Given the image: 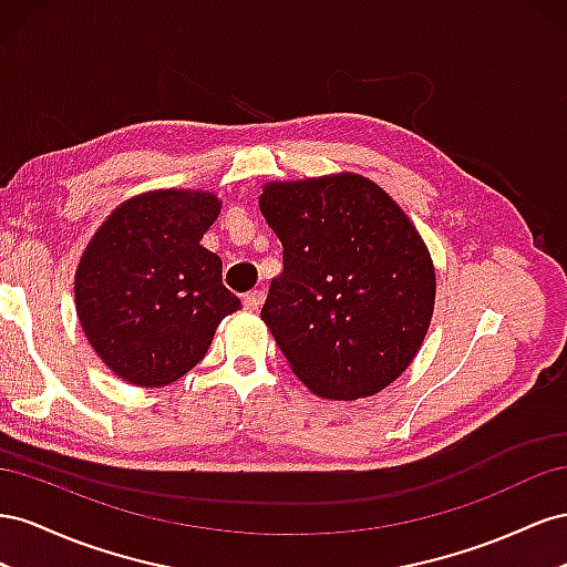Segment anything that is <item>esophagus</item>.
<instances>
[{"label": "esophagus", "instance_id": "34e87169", "mask_svg": "<svg viewBox=\"0 0 567 567\" xmlns=\"http://www.w3.org/2000/svg\"><path fill=\"white\" fill-rule=\"evenodd\" d=\"M241 301H245V309L258 311V309H261V303L266 301V292H264V289H254V292L241 297Z\"/></svg>", "mask_w": 567, "mask_h": 567}]
</instances>
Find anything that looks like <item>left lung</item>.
<instances>
[{
  "mask_svg": "<svg viewBox=\"0 0 567 567\" xmlns=\"http://www.w3.org/2000/svg\"><path fill=\"white\" fill-rule=\"evenodd\" d=\"M258 206L285 249L261 318L289 368L322 399L382 392L413 363L434 311L415 225L359 173L266 183Z\"/></svg>",
  "mask_w": 567,
  "mask_h": 567,
  "instance_id": "left-lung-1",
  "label": "left lung"
}]
</instances>
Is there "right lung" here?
Returning <instances> with one entry per match:
<instances>
[{"label": "right lung", "mask_w": 567, "mask_h": 567, "mask_svg": "<svg viewBox=\"0 0 567 567\" xmlns=\"http://www.w3.org/2000/svg\"><path fill=\"white\" fill-rule=\"evenodd\" d=\"M220 214L206 189H154L118 204L75 268V311L104 365L135 386H166L197 365L241 309L220 256L202 247Z\"/></svg>", "instance_id": "1"}]
</instances>
